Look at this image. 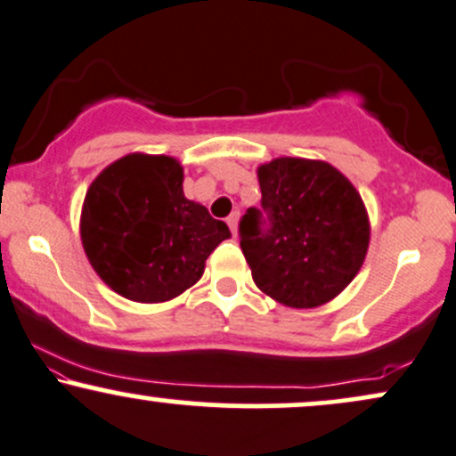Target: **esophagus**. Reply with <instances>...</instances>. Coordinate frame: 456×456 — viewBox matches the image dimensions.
<instances>
[{
	"mask_svg": "<svg viewBox=\"0 0 456 456\" xmlns=\"http://www.w3.org/2000/svg\"><path fill=\"white\" fill-rule=\"evenodd\" d=\"M238 223H240V212L235 210L227 216V224H229V229H232L233 235H238Z\"/></svg>",
	"mask_w": 456,
	"mask_h": 456,
	"instance_id": "obj_1",
	"label": "esophagus"
}]
</instances>
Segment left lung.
<instances>
[{
	"label": "left lung",
	"instance_id": "obj_1",
	"mask_svg": "<svg viewBox=\"0 0 456 456\" xmlns=\"http://www.w3.org/2000/svg\"><path fill=\"white\" fill-rule=\"evenodd\" d=\"M261 210L240 221L252 281L289 308H316L353 282L370 246L363 200L325 161L281 157L256 169Z\"/></svg>",
	"mask_w": 456,
	"mask_h": 456
}]
</instances>
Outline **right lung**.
<instances>
[{"label": "right lung", "mask_w": 456, "mask_h": 456, "mask_svg": "<svg viewBox=\"0 0 456 456\" xmlns=\"http://www.w3.org/2000/svg\"><path fill=\"white\" fill-rule=\"evenodd\" d=\"M183 166L134 152L93 180L80 238L97 276L140 304L178 297L204 273L206 259L232 238L223 221L183 193Z\"/></svg>", "instance_id": "add662e5"}]
</instances>
